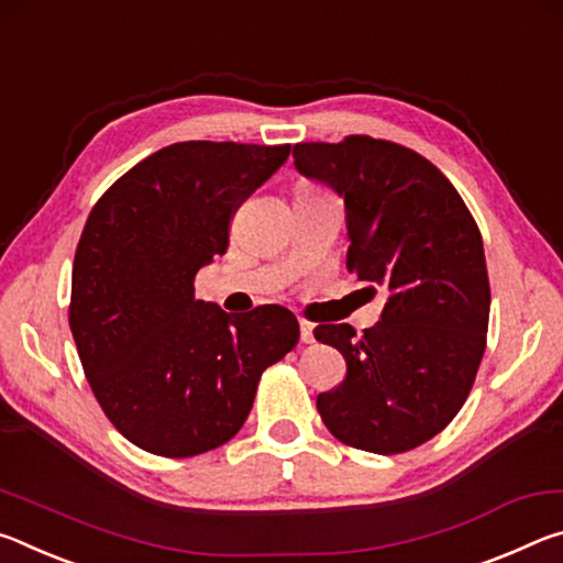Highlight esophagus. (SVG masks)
Listing matches in <instances>:
<instances>
[{
  "label": "esophagus",
  "instance_id": "34e87169",
  "mask_svg": "<svg viewBox=\"0 0 563 563\" xmlns=\"http://www.w3.org/2000/svg\"><path fill=\"white\" fill-rule=\"evenodd\" d=\"M299 329H301V344H314V324H309V321H299Z\"/></svg>",
  "mask_w": 563,
  "mask_h": 563
}]
</instances>
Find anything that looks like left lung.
I'll return each mask as SVG.
<instances>
[{"label": "left lung", "mask_w": 563, "mask_h": 563, "mask_svg": "<svg viewBox=\"0 0 563 563\" xmlns=\"http://www.w3.org/2000/svg\"><path fill=\"white\" fill-rule=\"evenodd\" d=\"M294 167L344 199L349 272L386 299L364 334L314 329L346 362L317 409L344 444L401 454L437 437L472 391L492 307L482 234L444 174L401 144L307 142L294 146Z\"/></svg>", "instance_id": "obj_1"}]
</instances>
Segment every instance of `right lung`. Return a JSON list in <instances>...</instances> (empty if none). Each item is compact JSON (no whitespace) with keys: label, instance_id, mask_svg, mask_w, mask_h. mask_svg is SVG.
<instances>
[{"label":"right lung","instance_id":"obj_1","mask_svg":"<svg viewBox=\"0 0 563 563\" xmlns=\"http://www.w3.org/2000/svg\"><path fill=\"white\" fill-rule=\"evenodd\" d=\"M289 150L177 142L91 209L74 254L69 327L99 407L144 451L181 459L227 444L264 368L299 342L289 309L227 314L195 297L197 272L227 252L234 209Z\"/></svg>","mask_w":563,"mask_h":563}]
</instances>
